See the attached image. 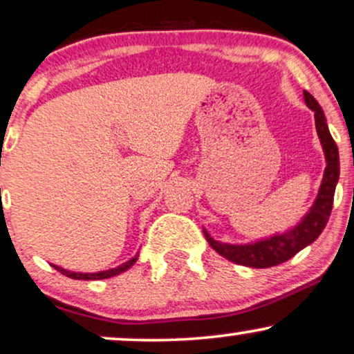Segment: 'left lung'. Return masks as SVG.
Masks as SVG:
<instances>
[{"instance_id":"left-lung-1","label":"left lung","mask_w":354,"mask_h":354,"mask_svg":"<svg viewBox=\"0 0 354 354\" xmlns=\"http://www.w3.org/2000/svg\"><path fill=\"white\" fill-rule=\"evenodd\" d=\"M305 103L308 108L315 111V126L318 138H320L322 146L325 151L326 169L324 180H322L320 192L313 203L312 210L307 213L300 223L294 230H289L283 234H276V236L257 241L254 244H221L210 238L207 231H203L207 241L215 250L218 254H221L231 263H236L248 268L264 269L272 268V266L282 264L294 257L300 250L315 241L324 231L326 221H328L331 207H333L335 187H337L339 177V157L337 142L331 138L328 126L324 111L315 98L308 91H304Z\"/></svg>"}]
</instances>
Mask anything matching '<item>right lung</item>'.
<instances>
[{
    "instance_id": "right-lung-1",
    "label": "right lung",
    "mask_w": 354,
    "mask_h": 354,
    "mask_svg": "<svg viewBox=\"0 0 354 354\" xmlns=\"http://www.w3.org/2000/svg\"><path fill=\"white\" fill-rule=\"evenodd\" d=\"M138 256H134L133 259H129L128 263L118 266L115 269H108V270H103V272H93V274H84V272H71V270H65L62 268H59V266H54V269L59 270V272H62L64 276L67 277H72V279H77V281H98V279H108V277H113V276H118V274L124 272L126 269H129L131 266L136 263Z\"/></svg>"
}]
</instances>
